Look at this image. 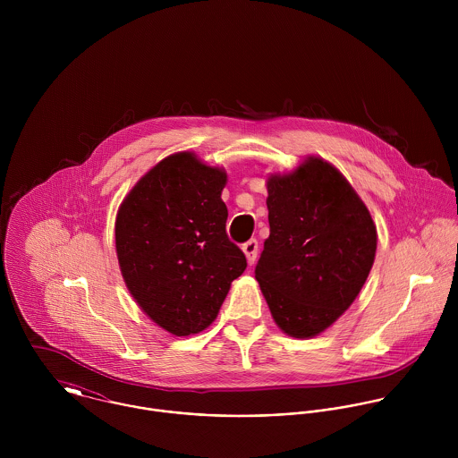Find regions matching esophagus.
<instances>
[{"instance_id": "34e87169", "label": "esophagus", "mask_w": 458, "mask_h": 458, "mask_svg": "<svg viewBox=\"0 0 458 458\" xmlns=\"http://www.w3.org/2000/svg\"><path fill=\"white\" fill-rule=\"evenodd\" d=\"M258 250H259V243L258 240H249L245 245H243V252L247 256V261L249 264H254L258 259Z\"/></svg>"}]
</instances>
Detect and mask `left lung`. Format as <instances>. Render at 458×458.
<instances>
[{
  "mask_svg": "<svg viewBox=\"0 0 458 458\" xmlns=\"http://www.w3.org/2000/svg\"><path fill=\"white\" fill-rule=\"evenodd\" d=\"M266 187L269 238L256 278L276 327L312 338L360 294L376 259V224L351 183L321 157L271 174Z\"/></svg>",
  "mask_w": 458,
  "mask_h": 458,
  "instance_id": "obj_1",
  "label": "left lung"
}]
</instances>
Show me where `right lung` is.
Here are the masks:
<instances>
[{
	"label": "right lung",
	"mask_w": 458,
	"mask_h": 458,
	"mask_svg": "<svg viewBox=\"0 0 458 458\" xmlns=\"http://www.w3.org/2000/svg\"><path fill=\"white\" fill-rule=\"evenodd\" d=\"M227 174L180 151L151 167L116 215V254L140 310L176 336L209 327L245 267L225 233Z\"/></svg>",
	"instance_id": "obj_1"
}]
</instances>
